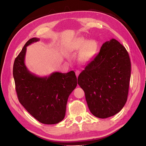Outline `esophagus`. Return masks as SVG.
I'll return each instance as SVG.
<instances>
[{"label":"esophagus","instance_id":"esophagus-1","mask_svg":"<svg viewBox=\"0 0 146 146\" xmlns=\"http://www.w3.org/2000/svg\"><path fill=\"white\" fill-rule=\"evenodd\" d=\"M80 72L78 70H76V76H77V77H78V75L80 74Z\"/></svg>","mask_w":146,"mask_h":146}]
</instances>
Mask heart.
<instances>
[{
  "mask_svg": "<svg viewBox=\"0 0 146 146\" xmlns=\"http://www.w3.org/2000/svg\"><path fill=\"white\" fill-rule=\"evenodd\" d=\"M98 48L99 44L94 39L86 40L85 38H80L70 44L68 49L70 52H74L80 49L78 60L82 63H87L94 56Z\"/></svg>",
  "mask_w": 146,
  "mask_h": 146,
  "instance_id": "b5f03b06",
  "label": "heart"
}]
</instances>
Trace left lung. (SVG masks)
<instances>
[{
	"instance_id": "obj_1",
	"label": "left lung",
	"mask_w": 146,
	"mask_h": 146,
	"mask_svg": "<svg viewBox=\"0 0 146 146\" xmlns=\"http://www.w3.org/2000/svg\"><path fill=\"white\" fill-rule=\"evenodd\" d=\"M131 76L129 54L115 39L106 41L100 52L78 77L91 113L99 118L115 115L125 105Z\"/></svg>"
}]
</instances>
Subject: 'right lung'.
I'll return each mask as SVG.
<instances>
[{
    "label": "right lung",
    "mask_w": 146,
    "mask_h": 146,
    "mask_svg": "<svg viewBox=\"0 0 146 146\" xmlns=\"http://www.w3.org/2000/svg\"><path fill=\"white\" fill-rule=\"evenodd\" d=\"M39 41L33 38L25 43L13 64V74L19 102L35 119L44 124H55L65 116L66 104L77 85L74 71L53 72L48 77L31 73L25 64L27 47Z\"/></svg>",
    "instance_id": "add662e5"
}]
</instances>
